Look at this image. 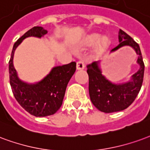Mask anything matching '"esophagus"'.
Masks as SVG:
<instances>
[{
    "label": "esophagus",
    "instance_id": "1",
    "mask_svg": "<svg viewBox=\"0 0 150 150\" xmlns=\"http://www.w3.org/2000/svg\"><path fill=\"white\" fill-rule=\"evenodd\" d=\"M84 69H85V64H84V62H81V61L76 62V69L77 70H82Z\"/></svg>",
    "mask_w": 150,
    "mask_h": 150
}]
</instances>
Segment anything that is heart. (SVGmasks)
<instances>
[{
	"label": "heart",
	"mask_w": 150,
	"mask_h": 150,
	"mask_svg": "<svg viewBox=\"0 0 150 150\" xmlns=\"http://www.w3.org/2000/svg\"><path fill=\"white\" fill-rule=\"evenodd\" d=\"M100 38L99 33H91L86 36V38L83 40L82 45L85 47H89L96 44L94 48V53L96 55L101 54L107 50L110 44V40L107 37H103Z\"/></svg>",
	"instance_id": "obj_1"
}]
</instances>
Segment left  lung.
<instances>
[{
  "label": "left lung",
  "instance_id": "1",
  "mask_svg": "<svg viewBox=\"0 0 150 150\" xmlns=\"http://www.w3.org/2000/svg\"><path fill=\"white\" fill-rule=\"evenodd\" d=\"M119 33L120 44L113 48L112 51L128 45L133 48L139 56L137 63L140 64V69L133 74L132 81L125 84L115 85L101 75V72L98 68V62H92L86 66L90 100L98 110L107 113L124 110L129 106L139 93L144 77L145 64L139 45L123 30L120 29Z\"/></svg>",
  "mask_w": 150,
  "mask_h": 150
}]
</instances>
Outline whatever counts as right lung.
Instances as JSON below:
<instances>
[{
    "label": "right lung",
    "instance_id": "add662e5",
    "mask_svg": "<svg viewBox=\"0 0 150 150\" xmlns=\"http://www.w3.org/2000/svg\"><path fill=\"white\" fill-rule=\"evenodd\" d=\"M46 33L47 30L39 26L28 30L15 42L8 62L9 82L14 97L21 107L35 117L52 115L61 108L68 83L76 71V62H74L53 68L45 79L36 85H28L19 80L13 64L16 48L25 38H41Z\"/></svg>",
    "mask_w": 150,
    "mask_h": 150
}]
</instances>
